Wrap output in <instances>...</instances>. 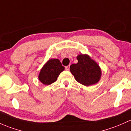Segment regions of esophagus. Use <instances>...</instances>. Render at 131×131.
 I'll use <instances>...</instances> for the list:
<instances>
[{
	"label": "esophagus",
	"mask_w": 131,
	"mask_h": 131,
	"mask_svg": "<svg viewBox=\"0 0 131 131\" xmlns=\"http://www.w3.org/2000/svg\"><path fill=\"white\" fill-rule=\"evenodd\" d=\"M65 69H66V70H70V65L65 67Z\"/></svg>",
	"instance_id": "obj_1"
}]
</instances>
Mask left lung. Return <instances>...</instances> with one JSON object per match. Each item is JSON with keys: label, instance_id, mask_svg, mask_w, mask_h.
I'll return each mask as SVG.
<instances>
[{"label": "left lung", "instance_id": "8db88e82", "mask_svg": "<svg viewBox=\"0 0 131 131\" xmlns=\"http://www.w3.org/2000/svg\"><path fill=\"white\" fill-rule=\"evenodd\" d=\"M78 63L70 66V70L76 81L85 86L97 83L102 75L98 63L86 54H80L77 57Z\"/></svg>", "mask_w": 131, "mask_h": 131}]
</instances>
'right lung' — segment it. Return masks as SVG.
Here are the masks:
<instances>
[{
    "label": "right lung",
    "mask_w": 131,
    "mask_h": 131,
    "mask_svg": "<svg viewBox=\"0 0 131 131\" xmlns=\"http://www.w3.org/2000/svg\"><path fill=\"white\" fill-rule=\"evenodd\" d=\"M64 70V67L58 59H49L41 69L38 79L44 85H49L56 82Z\"/></svg>",
    "instance_id": "right-lung-1"
}]
</instances>
